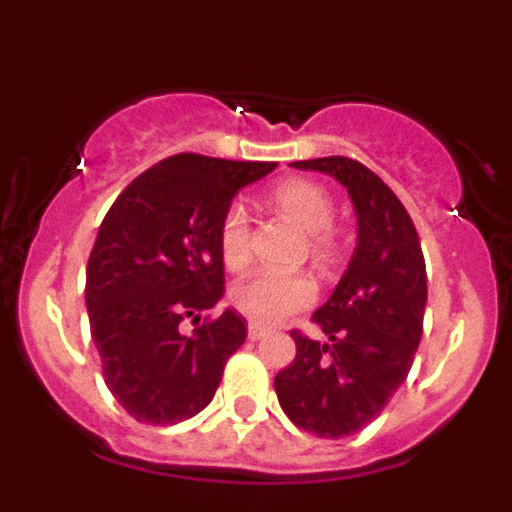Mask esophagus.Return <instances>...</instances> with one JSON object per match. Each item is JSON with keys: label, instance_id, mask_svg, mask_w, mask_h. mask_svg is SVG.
<instances>
[{"label": "esophagus", "instance_id": "34e87169", "mask_svg": "<svg viewBox=\"0 0 512 512\" xmlns=\"http://www.w3.org/2000/svg\"><path fill=\"white\" fill-rule=\"evenodd\" d=\"M264 336H266L264 325L248 323V338H251V341H259V338H264Z\"/></svg>", "mask_w": 512, "mask_h": 512}]
</instances>
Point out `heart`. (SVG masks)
I'll return each instance as SVG.
<instances>
[{
	"label": "heart",
	"mask_w": 512,
	"mask_h": 512,
	"mask_svg": "<svg viewBox=\"0 0 512 512\" xmlns=\"http://www.w3.org/2000/svg\"><path fill=\"white\" fill-rule=\"evenodd\" d=\"M266 205L295 228L305 230L310 259L328 269L341 256V233L333 225V194L320 182L289 176L266 194ZM217 251L228 271H241L251 259V220L241 207H228L217 223ZM315 300V284L305 274L261 271L230 289V305L259 325H274Z\"/></svg>",
	"instance_id": "b5f03b06"
}]
</instances>
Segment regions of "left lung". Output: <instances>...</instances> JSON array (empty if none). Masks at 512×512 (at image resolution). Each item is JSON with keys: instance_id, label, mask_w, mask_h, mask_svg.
Masks as SVG:
<instances>
[{"instance_id": "8db88e82", "label": "left lung", "mask_w": 512, "mask_h": 512, "mask_svg": "<svg viewBox=\"0 0 512 512\" xmlns=\"http://www.w3.org/2000/svg\"><path fill=\"white\" fill-rule=\"evenodd\" d=\"M292 166L336 176L348 189L359 243L336 292L312 315L328 343L292 330L297 354L274 390L297 428L341 438L372 423L408 377L423 336L425 259L405 205L361 161L325 156Z\"/></svg>"}]
</instances>
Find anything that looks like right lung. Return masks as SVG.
I'll return each mask as SVG.
<instances>
[{"label": "right lung", "instance_id": "obj_1", "mask_svg": "<svg viewBox=\"0 0 512 512\" xmlns=\"http://www.w3.org/2000/svg\"><path fill=\"white\" fill-rule=\"evenodd\" d=\"M274 166L176 153L135 176L104 215L87 264L89 328L104 382L138 423L174 425L205 410L246 341L235 310L194 333L179 325L223 297L217 223L235 192Z\"/></svg>", "mask_w": 512, "mask_h": 512}]
</instances>
